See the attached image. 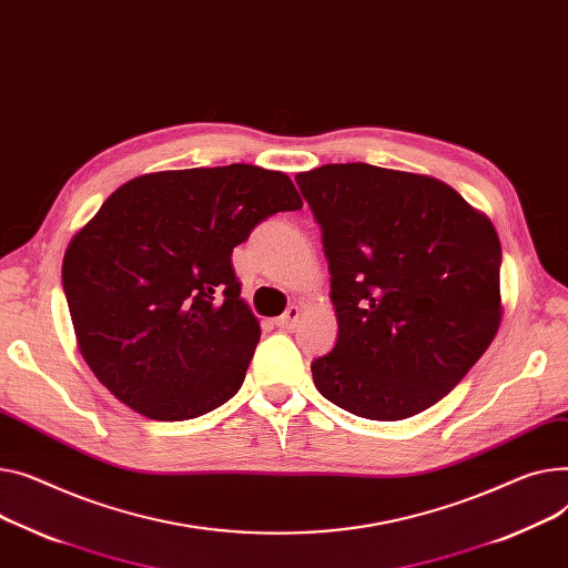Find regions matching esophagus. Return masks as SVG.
I'll return each mask as SVG.
<instances>
[{
  "instance_id": "1",
  "label": "esophagus",
  "mask_w": 568,
  "mask_h": 568,
  "mask_svg": "<svg viewBox=\"0 0 568 568\" xmlns=\"http://www.w3.org/2000/svg\"><path fill=\"white\" fill-rule=\"evenodd\" d=\"M298 320H301V308H298V306H290V308H287L278 320H276V326H278V328H287V331H290V328H294V326H296V322H298Z\"/></svg>"
}]
</instances>
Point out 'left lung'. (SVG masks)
<instances>
[{
	"label": "left lung",
	"instance_id": "left-lung-1",
	"mask_svg": "<svg viewBox=\"0 0 568 568\" xmlns=\"http://www.w3.org/2000/svg\"><path fill=\"white\" fill-rule=\"evenodd\" d=\"M296 184L322 229L337 317L317 390L358 418L404 420L455 388L503 320L494 223L445 182L324 164Z\"/></svg>",
	"mask_w": 568,
	"mask_h": 568
}]
</instances>
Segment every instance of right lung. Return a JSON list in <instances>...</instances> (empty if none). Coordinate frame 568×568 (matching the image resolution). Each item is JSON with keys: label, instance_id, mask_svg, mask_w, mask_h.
Instances as JSON below:
<instances>
[{"label": "right lung", "instance_id": "right-lung-1", "mask_svg": "<svg viewBox=\"0 0 568 568\" xmlns=\"http://www.w3.org/2000/svg\"><path fill=\"white\" fill-rule=\"evenodd\" d=\"M281 171L251 164L139 175L63 255L78 345L98 382L150 420H192L244 384L260 324L233 248L260 221L301 210Z\"/></svg>", "mask_w": 568, "mask_h": 568}]
</instances>
